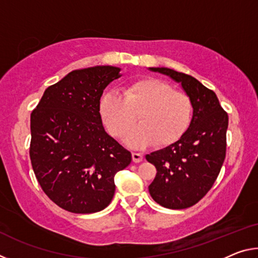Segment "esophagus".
I'll return each instance as SVG.
<instances>
[{
    "instance_id": "obj_1",
    "label": "esophagus",
    "mask_w": 258,
    "mask_h": 258,
    "mask_svg": "<svg viewBox=\"0 0 258 258\" xmlns=\"http://www.w3.org/2000/svg\"><path fill=\"white\" fill-rule=\"evenodd\" d=\"M132 159L134 163H140L143 159V155L140 152H132Z\"/></svg>"
}]
</instances>
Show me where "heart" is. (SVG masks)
I'll list each match as a JSON object with an SVG mask.
<instances>
[{
  "instance_id": "1",
  "label": "heart",
  "mask_w": 258,
  "mask_h": 258,
  "mask_svg": "<svg viewBox=\"0 0 258 258\" xmlns=\"http://www.w3.org/2000/svg\"><path fill=\"white\" fill-rule=\"evenodd\" d=\"M100 111L109 133L119 138L138 119L141 120L125 135V142L134 148L154 142L167 147L178 141L189 128L194 104L189 95L175 91L158 78H142L126 85L120 95L108 93Z\"/></svg>"
}]
</instances>
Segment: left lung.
<instances>
[{
  "label": "left lung",
  "instance_id": "left-lung-1",
  "mask_svg": "<svg viewBox=\"0 0 258 258\" xmlns=\"http://www.w3.org/2000/svg\"><path fill=\"white\" fill-rule=\"evenodd\" d=\"M150 71L181 83L194 104L191 124L184 135L146 156L157 169L149 185L152 199L166 208L184 209L203 199L220 174L225 159L229 117L216 94L195 77L164 67Z\"/></svg>",
  "mask_w": 258,
  "mask_h": 258
}]
</instances>
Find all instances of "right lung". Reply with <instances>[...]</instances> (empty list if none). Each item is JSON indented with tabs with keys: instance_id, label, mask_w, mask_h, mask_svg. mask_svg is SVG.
<instances>
[{
	"instance_id": "right-lung-1",
	"label": "right lung",
	"mask_w": 258,
	"mask_h": 258,
	"mask_svg": "<svg viewBox=\"0 0 258 258\" xmlns=\"http://www.w3.org/2000/svg\"><path fill=\"white\" fill-rule=\"evenodd\" d=\"M120 69L73 71L51 85L30 115L29 156L42 190L64 211L100 212L115 194V174L132 155L103 128L100 99Z\"/></svg>"
}]
</instances>
